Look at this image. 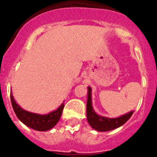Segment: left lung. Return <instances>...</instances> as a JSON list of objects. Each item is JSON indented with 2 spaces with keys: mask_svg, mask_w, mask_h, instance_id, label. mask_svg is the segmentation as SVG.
Returning <instances> with one entry per match:
<instances>
[{
  "mask_svg": "<svg viewBox=\"0 0 157 157\" xmlns=\"http://www.w3.org/2000/svg\"><path fill=\"white\" fill-rule=\"evenodd\" d=\"M92 89L88 87V98L86 105V116L90 125L98 131H109L114 130L123 125L131 117L134 112H130L123 116L118 118H108L105 116H98L92 106V98H91Z\"/></svg>",
  "mask_w": 157,
  "mask_h": 157,
  "instance_id": "left-lung-1",
  "label": "left lung"
}]
</instances>
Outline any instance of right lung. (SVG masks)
Returning <instances> with one entry per match:
<instances>
[{
	"mask_svg": "<svg viewBox=\"0 0 157 157\" xmlns=\"http://www.w3.org/2000/svg\"><path fill=\"white\" fill-rule=\"evenodd\" d=\"M10 97L12 108L18 119L26 126L38 131H46L55 127L60 119L64 107V104L63 103L56 111H53L48 114H36L23 110L14 100L12 93Z\"/></svg>",
	"mask_w": 157,
	"mask_h": 157,
	"instance_id": "add662e5",
	"label": "right lung"
}]
</instances>
